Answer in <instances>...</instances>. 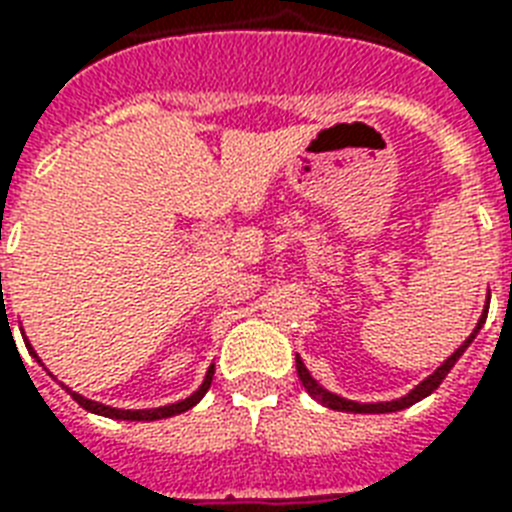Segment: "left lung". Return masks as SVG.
Instances as JSON below:
<instances>
[{
    "mask_svg": "<svg viewBox=\"0 0 512 512\" xmlns=\"http://www.w3.org/2000/svg\"><path fill=\"white\" fill-rule=\"evenodd\" d=\"M484 321H486V310H484V313H481L479 323H476V328H473V334L468 336V339H465L463 344H460L458 350L452 352V355L447 357V360H444V363L439 365V368H436V371L431 373L429 378H426V381H421V384L415 386L413 392L405 394V397H400V400L371 402V405H363V402H352V400H344V397H336V394L326 392V389H323V386L318 384V381H315V378L310 376V373H307L305 363H302L299 357H297V376H299V381H302V386H305V389H307V394H310L313 400L321 402V405L331 407V410H342V413H394V410H405V407L415 405V402H421L423 397H429V394L434 392V389H439V384H442V381H444V376H447V373L452 371V365L458 363L460 355H463V352L468 350V344H471L473 339H476V334H479V328L484 326Z\"/></svg>",
    "mask_w": 512,
    "mask_h": 512,
    "instance_id": "obj_1",
    "label": "left lung"
}]
</instances>
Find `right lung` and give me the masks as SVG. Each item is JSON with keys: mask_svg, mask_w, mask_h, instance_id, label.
Masks as SVG:
<instances>
[{"mask_svg": "<svg viewBox=\"0 0 512 512\" xmlns=\"http://www.w3.org/2000/svg\"><path fill=\"white\" fill-rule=\"evenodd\" d=\"M26 347L31 350V355L39 360V355L33 352L31 344L26 342ZM41 363V360H39ZM213 373H215V365H210V371H207L205 381H202V386H199L197 392L191 394V397H186V400L176 402V405H165V407H152V410H118V407H107V405H99V402H91L86 400V397H81V394L70 392L68 386V394L73 397V400L78 402V405L83 407V410H89V413H97V415H105V418H115V421H160V418H170V415H178V413H186V410H191V407L197 405L202 397L207 394V389H210V384H213Z\"/></svg>", "mask_w": 512, "mask_h": 512, "instance_id": "obj_1", "label": "right lung"}]
</instances>
